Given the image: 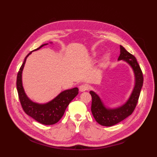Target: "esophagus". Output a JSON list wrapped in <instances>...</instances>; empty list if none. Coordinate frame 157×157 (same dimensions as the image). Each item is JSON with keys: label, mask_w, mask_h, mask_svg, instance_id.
Returning a JSON list of instances; mask_svg holds the SVG:
<instances>
[{"label": "esophagus", "mask_w": 157, "mask_h": 157, "mask_svg": "<svg viewBox=\"0 0 157 157\" xmlns=\"http://www.w3.org/2000/svg\"><path fill=\"white\" fill-rule=\"evenodd\" d=\"M88 89H89L88 86L86 85V84H82L79 86V91H81V92H84L86 90H88Z\"/></svg>", "instance_id": "1"}]
</instances>
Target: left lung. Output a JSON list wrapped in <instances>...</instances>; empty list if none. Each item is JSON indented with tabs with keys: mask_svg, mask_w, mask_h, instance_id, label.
I'll return each instance as SVG.
<instances>
[{
	"mask_svg": "<svg viewBox=\"0 0 157 157\" xmlns=\"http://www.w3.org/2000/svg\"><path fill=\"white\" fill-rule=\"evenodd\" d=\"M118 60H124L131 65L136 76V85L130 98L125 104L115 109L105 107L99 96L93 91L90 92L92 96V113L95 120L103 126H112L121 122L132 114L138 102L143 85V73L135 56L120 45V55Z\"/></svg>",
	"mask_w": 157,
	"mask_h": 157,
	"instance_id": "8db88e82",
	"label": "left lung"
}]
</instances>
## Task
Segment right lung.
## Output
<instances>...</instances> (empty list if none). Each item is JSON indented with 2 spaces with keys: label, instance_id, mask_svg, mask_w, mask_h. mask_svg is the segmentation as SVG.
<instances>
[{
  "label": "right lung",
  "instance_id": "1",
  "mask_svg": "<svg viewBox=\"0 0 157 157\" xmlns=\"http://www.w3.org/2000/svg\"><path fill=\"white\" fill-rule=\"evenodd\" d=\"M47 44H42L39 48L34 51H37L43 46ZM31 51L25 56L22 65L19 69L17 77V90L19 98L22 109L26 114L30 116L36 121L44 125H53L57 123L64 115L65 109L72 100L78 94V88H74L67 90L61 93L46 104L40 105L33 102L26 96L23 88L21 81V73L24 67L26 59L31 54Z\"/></svg>",
  "mask_w": 157,
  "mask_h": 157
}]
</instances>
